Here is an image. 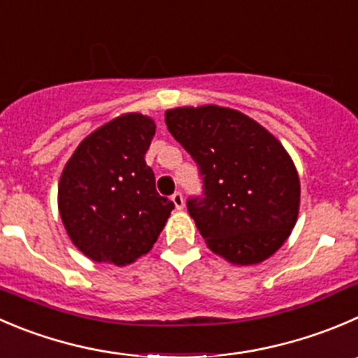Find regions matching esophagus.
<instances>
[{
    "label": "esophagus",
    "instance_id": "obj_1",
    "mask_svg": "<svg viewBox=\"0 0 358 358\" xmlns=\"http://www.w3.org/2000/svg\"><path fill=\"white\" fill-rule=\"evenodd\" d=\"M171 201H173V203H175L176 210H183V206H185V203H183L182 192H175V194H173Z\"/></svg>",
    "mask_w": 358,
    "mask_h": 358
}]
</instances>
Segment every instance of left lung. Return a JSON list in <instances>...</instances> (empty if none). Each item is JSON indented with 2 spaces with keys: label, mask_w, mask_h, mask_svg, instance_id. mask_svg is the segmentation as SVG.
I'll list each match as a JSON object with an SVG mask.
<instances>
[{
  "label": "left lung",
  "mask_w": 358,
  "mask_h": 358,
  "mask_svg": "<svg viewBox=\"0 0 358 358\" xmlns=\"http://www.w3.org/2000/svg\"><path fill=\"white\" fill-rule=\"evenodd\" d=\"M166 126L203 175L204 197L187 208L208 248L234 266L278 252L301 204L299 175L285 147L257 120L218 105L166 110Z\"/></svg>",
  "instance_id": "obj_1"
}]
</instances>
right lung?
Returning <instances> with one entry per match:
<instances>
[{
	"instance_id": "obj_1",
	"label": "right lung",
	"mask_w": 358,
	"mask_h": 358,
	"mask_svg": "<svg viewBox=\"0 0 358 358\" xmlns=\"http://www.w3.org/2000/svg\"><path fill=\"white\" fill-rule=\"evenodd\" d=\"M155 122L122 113L80 141L59 178V215L73 245L94 262L129 266L148 253L175 204L145 162Z\"/></svg>"
}]
</instances>
